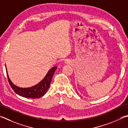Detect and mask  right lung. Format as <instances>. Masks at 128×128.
I'll return each instance as SVG.
<instances>
[{
	"label": "right lung",
	"mask_w": 128,
	"mask_h": 128,
	"mask_svg": "<svg viewBox=\"0 0 128 128\" xmlns=\"http://www.w3.org/2000/svg\"><path fill=\"white\" fill-rule=\"evenodd\" d=\"M56 68V66H54L50 69L46 75L45 77L40 83L30 88H20L16 86L11 82L8 75L7 70H6V71L9 84L16 94L22 97H26V98H38L43 96L47 92L50 87L53 75H54Z\"/></svg>",
	"instance_id": "1"
}]
</instances>
